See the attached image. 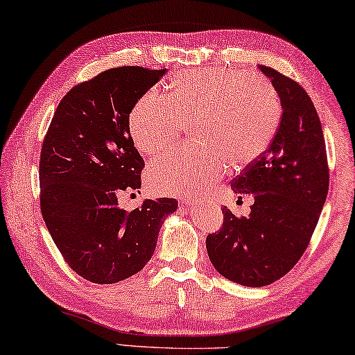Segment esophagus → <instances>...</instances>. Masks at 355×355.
Wrapping results in <instances>:
<instances>
[{
	"instance_id": "34e87169",
	"label": "esophagus",
	"mask_w": 355,
	"mask_h": 355,
	"mask_svg": "<svg viewBox=\"0 0 355 355\" xmlns=\"http://www.w3.org/2000/svg\"><path fill=\"white\" fill-rule=\"evenodd\" d=\"M179 202H181V205H182V206H190V205H191V202H193V200H191V198H190V196H182V198H181V200H179Z\"/></svg>"
}]
</instances>
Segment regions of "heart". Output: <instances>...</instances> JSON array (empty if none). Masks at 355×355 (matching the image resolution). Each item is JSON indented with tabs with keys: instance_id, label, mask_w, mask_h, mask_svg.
Instances as JSON below:
<instances>
[{
	"instance_id": "heart-1",
	"label": "heart",
	"mask_w": 355,
	"mask_h": 355,
	"mask_svg": "<svg viewBox=\"0 0 355 355\" xmlns=\"http://www.w3.org/2000/svg\"><path fill=\"white\" fill-rule=\"evenodd\" d=\"M280 107L266 80L223 71L182 72L168 97L148 92L133 105L129 130L139 153L155 157L170 150L191 125L196 150L157 160L148 184L160 193L185 195L207 189L226 173L228 162L243 166L257 160L274 137Z\"/></svg>"
}]
</instances>
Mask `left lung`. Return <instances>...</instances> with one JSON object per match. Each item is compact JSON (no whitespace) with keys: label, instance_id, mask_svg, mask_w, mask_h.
<instances>
[{"label":"left lung","instance_id":"1","mask_svg":"<svg viewBox=\"0 0 355 355\" xmlns=\"http://www.w3.org/2000/svg\"><path fill=\"white\" fill-rule=\"evenodd\" d=\"M280 97L282 121L269 149L231 181L252 195L248 217L223 207V226L209 234V259L220 275L242 286L277 282L309 247L329 191L322 125L310 96L275 69L258 66Z\"/></svg>","mask_w":355,"mask_h":355}]
</instances>
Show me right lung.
Wrapping results in <instances>:
<instances>
[{"label":"right lung","mask_w":355,"mask_h":355,"mask_svg":"<svg viewBox=\"0 0 355 355\" xmlns=\"http://www.w3.org/2000/svg\"><path fill=\"white\" fill-rule=\"evenodd\" d=\"M166 69L125 66L73 86L58 105L39 164L40 211L66 263L85 280H125L154 254L173 198L144 200L124 211L118 196L141 187L144 160L129 116Z\"/></svg>","instance_id":"add662e5"}]
</instances>
